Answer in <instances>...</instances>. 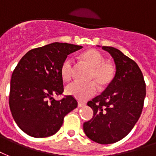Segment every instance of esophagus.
Listing matches in <instances>:
<instances>
[{"mask_svg":"<svg viewBox=\"0 0 156 156\" xmlns=\"http://www.w3.org/2000/svg\"><path fill=\"white\" fill-rule=\"evenodd\" d=\"M84 105H86V103H83V102H78V107H83Z\"/></svg>","mask_w":156,"mask_h":156,"instance_id":"34e87169","label":"esophagus"}]
</instances>
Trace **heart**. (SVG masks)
Returning <instances> with one entry per match:
<instances>
[{
    "mask_svg": "<svg viewBox=\"0 0 156 156\" xmlns=\"http://www.w3.org/2000/svg\"><path fill=\"white\" fill-rule=\"evenodd\" d=\"M80 58L88 66L91 68L89 80H94L100 87H105L110 85L115 77V67L113 65L105 61L101 52L91 49L83 52ZM61 76L66 81H69L73 75V60L66 58L61 67ZM68 95H73L80 101H86L95 95L97 88L94 82L80 83L75 81L69 84L66 88Z\"/></svg>",
    "mask_w": 156,
    "mask_h": 156,
    "instance_id": "heart-1",
    "label": "heart"
}]
</instances>
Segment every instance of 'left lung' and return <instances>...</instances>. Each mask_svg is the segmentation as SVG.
Wrapping results in <instances>:
<instances>
[{
  "label": "left lung",
  "instance_id": "left-lung-1",
  "mask_svg": "<svg viewBox=\"0 0 156 156\" xmlns=\"http://www.w3.org/2000/svg\"><path fill=\"white\" fill-rule=\"evenodd\" d=\"M102 49L114 59L116 71L106 89L87 103L94 113L83 129L91 140L107 145L130 132L141 115L146 91L143 74L135 61L116 48Z\"/></svg>",
  "mask_w": 156,
  "mask_h": 156
}]
</instances>
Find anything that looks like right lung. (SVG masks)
Masks as SVG:
<instances>
[{
    "label": "right lung",
    "instance_id": "1",
    "mask_svg": "<svg viewBox=\"0 0 156 156\" xmlns=\"http://www.w3.org/2000/svg\"><path fill=\"white\" fill-rule=\"evenodd\" d=\"M81 45L55 42L32 49L20 59L12 73L9 105L21 130L36 138L54 135L65 115L77 107L72 95L61 101L54 95L64 91L61 67L68 55Z\"/></svg>",
    "mask_w": 156,
    "mask_h": 156
}]
</instances>
